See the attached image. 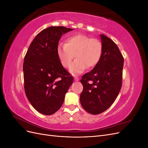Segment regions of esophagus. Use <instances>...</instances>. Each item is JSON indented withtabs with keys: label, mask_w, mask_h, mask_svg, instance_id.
<instances>
[{
	"label": "esophagus",
	"mask_w": 148,
	"mask_h": 148,
	"mask_svg": "<svg viewBox=\"0 0 148 148\" xmlns=\"http://www.w3.org/2000/svg\"><path fill=\"white\" fill-rule=\"evenodd\" d=\"M79 79V78H78V77H75L74 78V80H75V81H78V80Z\"/></svg>",
	"instance_id": "obj_1"
}]
</instances>
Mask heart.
Returning a JSON list of instances; mask_svg holds the SVG:
<instances>
[{"label": "heart", "instance_id": "b5f03b06", "mask_svg": "<svg viewBox=\"0 0 148 148\" xmlns=\"http://www.w3.org/2000/svg\"><path fill=\"white\" fill-rule=\"evenodd\" d=\"M102 53L101 42L86 35L78 34L69 37L66 44L60 43L57 54L61 65L65 68L71 65L74 55L76 57L70 71L73 75L82 73L88 68H92L99 62Z\"/></svg>", "mask_w": 148, "mask_h": 148}]
</instances>
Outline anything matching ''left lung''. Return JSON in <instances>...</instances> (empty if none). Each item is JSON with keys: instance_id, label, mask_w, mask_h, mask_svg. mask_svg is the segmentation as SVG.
Wrapping results in <instances>:
<instances>
[{"instance_id": "8db88e82", "label": "left lung", "mask_w": 148, "mask_h": 148, "mask_svg": "<svg viewBox=\"0 0 148 148\" xmlns=\"http://www.w3.org/2000/svg\"><path fill=\"white\" fill-rule=\"evenodd\" d=\"M102 53L98 64L83 75V90L80 102L83 109L93 115L106 111L113 104L122 87L123 57L112 40L100 34Z\"/></svg>"}]
</instances>
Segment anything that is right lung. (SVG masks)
Masks as SVG:
<instances>
[{"label":"right lung","mask_w":148,"mask_h":148,"mask_svg":"<svg viewBox=\"0 0 148 148\" xmlns=\"http://www.w3.org/2000/svg\"><path fill=\"white\" fill-rule=\"evenodd\" d=\"M72 30L64 26L43 29L34 38L25 55V94L31 104L42 114L56 112L73 83V77L61 65L57 54L62 36Z\"/></svg>","instance_id":"add662e5"}]
</instances>
